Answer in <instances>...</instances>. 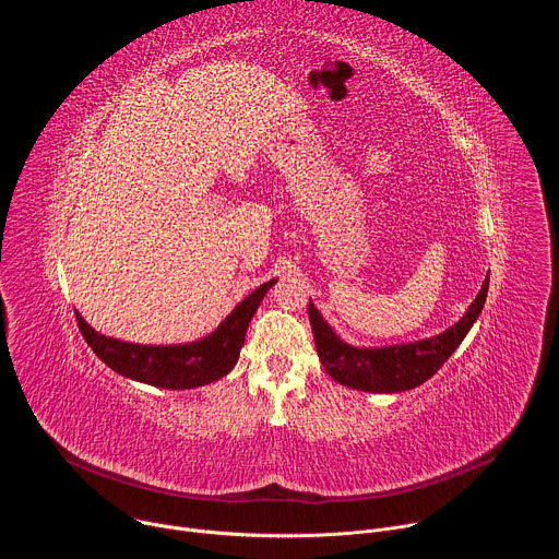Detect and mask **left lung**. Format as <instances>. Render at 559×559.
<instances>
[{"instance_id":"obj_1","label":"left lung","mask_w":559,"mask_h":559,"mask_svg":"<svg viewBox=\"0 0 559 559\" xmlns=\"http://www.w3.org/2000/svg\"><path fill=\"white\" fill-rule=\"evenodd\" d=\"M489 276L460 321L447 332L416 343L389 347H354L345 343L309 300V323L316 352L325 371L341 384L369 393H397L429 380L460 347L477 316L483 313Z\"/></svg>"}]
</instances>
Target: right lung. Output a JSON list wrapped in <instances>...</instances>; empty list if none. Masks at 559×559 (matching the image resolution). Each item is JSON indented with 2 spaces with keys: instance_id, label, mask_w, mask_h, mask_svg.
Listing matches in <instances>:
<instances>
[{
  "instance_id": "right-lung-1",
  "label": "right lung",
  "mask_w": 559,
  "mask_h": 559,
  "mask_svg": "<svg viewBox=\"0 0 559 559\" xmlns=\"http://www.w3.org/2000/svg\"><path fill=\"white\" fill-rule=\"evenodd\" d=\"M276 278L238 302L205 338L186 345H136L95 332L76 311V325L93 352L117 373L162 389H194L231 371L246 343L248 325Z\"/></svg>"
}]
</instances>
